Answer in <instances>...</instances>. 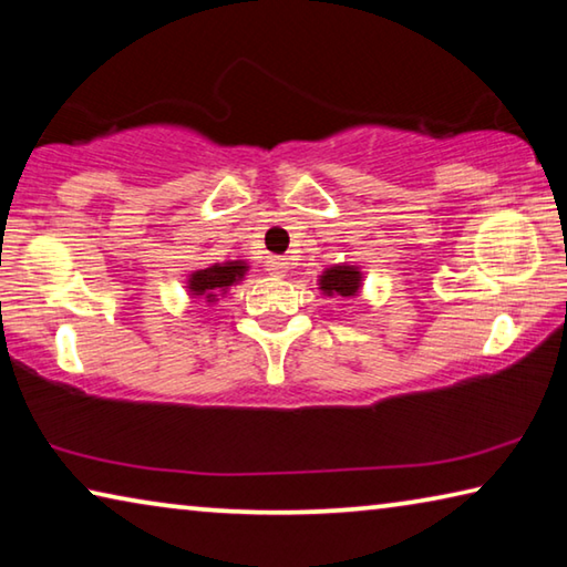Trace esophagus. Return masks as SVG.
Wrapping results in <instances>:
<instances>
[{"mask_svg": "<svg viewBox=\"0 0 567 567\" xmlns=\"http://www.w3.org/2000/svg\"><path fill=\"white\" fill-rule=\"evenodd\" d=\"M287 267H290L287 257H270V260H267V270L275 277H282L287 272Z\"/></svg>", "mask_w": 567, "mask_h": 567, "instance_id": "obj_1", "label": "esophagus"}]
</instances>
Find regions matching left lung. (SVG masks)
Instances as JSON below:
<instances>
[{
	"label": "left lung",
	"instance_id": "8db88e82",
	"mask_svg": "<svg viewBox=\"0 0 567 567\" xmlns=\"http://www.w3.org/2000/svg\"><path fill=\"white\" fill-rule=\"evenodd\" d=\"M360 285H362V275L358 267L352 265H334L320 275V290L324 295L352 297L360 290Z\"/></svg>",
	"mask_w": 567,
	"mask_h": 567
}]
</instances>
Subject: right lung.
Returning <instances> with one entry per match:
<instances>
[{"label": "right lung", "mask_w": 567, "mask_h": 567, "mask_svg": "<svg viewBox=\"0 0 567 567\" xmlns=\"http://www.w3.org/2000/svg\"><path fill=\"white\" fill-rule=\"evenodd\" d=\"M247 272V265L245 262H215L213 267H207V270H197L189 275V292L192 297H205L207 302H213L217 295L227 292L229 285L239 282Z\"/></svg>", "instance_id": "obj_1"}]
</instances>
